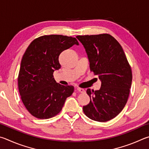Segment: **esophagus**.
<instances>
[{
	"label": "esophagus",
	"mask_w": 149,
	"mask_h": 149,
	"mask_svg": "<svg viewBox=\"0 0 149 149\" xmlns=\"http://www.w3.org/2000/svg\"><path fill=\"white\" fill-rule=\"evenodd\" d=\"M77 91H78V92H79L80 93H84L85 92V90L84 89H82V88H77Z\"/></svg>",
	"instance_id": "34e87169"
}]
</instances>
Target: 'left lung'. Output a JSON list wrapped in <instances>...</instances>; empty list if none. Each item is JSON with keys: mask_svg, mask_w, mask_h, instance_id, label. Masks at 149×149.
<instances>
[{"mask_svg": "<svg viewBox=\"0 0 149 149\" xmlns=\"http://www.w3.org/2000/svg\"><path fill=\"white\" fill-rule=\"evenodd\" d=\"M77 38L84 47L90 70L101 82L99 90H87L90 101L83 107V111L93 120L109 121L127 103L132 81L131 67L120 44L109 34Z\"/></svg>", "mask_w": 149, "mask_h": 149, "instance_id": "left-lung-1", "label": "left lung"}]
</instances>
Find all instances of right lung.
Masks as SVG:
<instances>
[{
	"instance_id": "1",
	"label": "right lung",
	"mask_w": 149,
	"mask_h": 149,
	"mask_svg": "<svg viewBox=\"0 0 149 149\" xmlns=\"http://www.w3.org/2000/svg\"><path fill=\"white\" fill-rule=\"evenodd\" d=\"M74 44L79 45V42L71 36L44 35L35 39L23 54L18 88L23 103L36 118L48 119L57 115L74 92L72 86L57 83L53 73L61 68L59 54Z\"/></svg>"
}]
</instances>
